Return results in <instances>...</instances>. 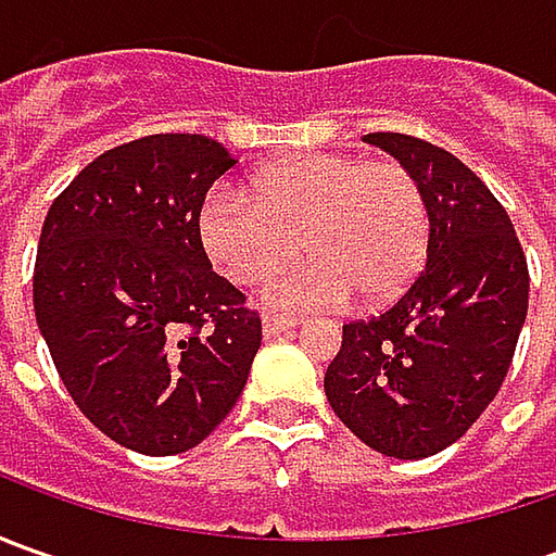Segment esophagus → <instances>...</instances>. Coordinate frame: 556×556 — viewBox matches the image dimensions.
Returning a JSON list of instances; mask_svg holds the SVG:
<instances>
[{
	"mask_svg": "<svg viewBox=\"0 0 556 556\" xmlns=\"http://www.w3.org/2000/svg\"><path fill=\"white\" fill-rule=\"evenodd\" d=\"M293 325H296V318H293V315H275V312H266V315H263V331H266V337L290 331Z\"/></svg>",
	"mask_w": 556,
	"mask_h": 556,
	"instance_id": "1",
	"label": "esophagus"
}]
</instances>
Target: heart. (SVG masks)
Returning <instances> with one entry per match:
<instances>
[{"mask_svg": "<svg viewBox=\"0 0 556 556\" xmlns=\"http://www.w3.org/2000/svg\"><path fill=\"white\" fill-rule=\"evenodd\" d=\"M198 235L216 268L244 288L278 275L303 247L312 260L268 290L271 306L318 309L350 296L383 306L424 268L430 203L405 163L303 154L260 169L253 198L235 185L210 188Z\"/></svg>", "mask_w": 556, "mask_h": 556, "instance_id": "obj_1", "label": "heart"}]
</instances>
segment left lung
I'll return each instance as SVG.
<instances>
[{
    "instance_id": "8db88e82",
    "label": "left lung",
    "mask_w": 556,
    "mask_h": 556,
    "mask_svg": "<svg viewBox=\"0 0 556 556\" xmlns=\"http://www.w3.org/2000/svg\"><path fill=\"white\" fill-rule=\"evenodd\" d=\"M365 141L420 179L430 250L390 309L343 325L325 393L374 452L430 458L458 442L502 390L529 309V266L507 210L467 163L402 132H368Z\"/></svg>"
}]
</instances>
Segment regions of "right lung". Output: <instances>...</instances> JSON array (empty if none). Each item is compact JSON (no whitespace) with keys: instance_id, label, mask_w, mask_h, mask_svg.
<instances>
[{"instance_id":"obj_1","label":"right lung","mask_w":556,"mask_h":556,"mask_svg":"<svg viewBox=\"0 0 556 556\" xmlns=\"http://www.w3.org/2000/svg\"><path fill=\"white\" fill-rule=\"evenodd\" d=\"M235 157L216 139L157 132L89 163L49 206L33 312L61 383L104 437L179 455L244 393L260 312L216 275L198 235Z\"/></svg>"}]
</instances>
